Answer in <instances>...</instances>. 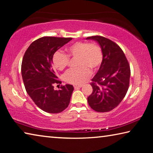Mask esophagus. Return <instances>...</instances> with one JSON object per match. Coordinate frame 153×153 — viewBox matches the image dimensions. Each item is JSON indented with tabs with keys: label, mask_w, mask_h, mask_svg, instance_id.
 <instances>
[{
	"label": "esophagus",
	"mask_w": 153,
	"mask_h": 153,
	"mask_svg": "<svg viewBox=\"0 0 153 153\" xmlns=\"http://www.w3.org/2000/svg\"><path fill=\"white\" fill-rule=\"evenodd\" d=\"M82 87V85H74V89H79V88H81Z\"/></svg>",
	"instance_id": "esophagus-1"
}]
</instances>
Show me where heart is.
Segmentation results:
<instances>
[{"instance_id":"b5f03b06","label":"heart","mask_w":153,"mask_h":153,"mask_svg":"<svg viewBox=\"0 0 153 153\" xmlns=\"http://www.w3.org/2000/svg\"><path fill=\"white\" fill-rule=\"evenodd\" d=\"M68 55L77 58V68L71 69L65 75L66 82L74 85H81L87 81L91 76L90 68L96 70L103 60V53L97 44L77 42L66 48ZM53 66L59 71H63L69 64V58L62 51H56L52 58Z\"/></svg>"}]
</instances>
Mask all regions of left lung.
Instances as JSON below:
<instances>
[{
  "label": "left lung",
  "instance_id": "1",
  "mask_svg": "<svg viewBox=\"0 0 153 153\" xmlns=\"http://www.w3.org/2000/svg\"><path fill=\"white\" fill-rule=\"evenodd\" d=\"M100 45L103 60L92 79L93 92L87 98L89 106L97 112L112 110L121 103L129 87L130 68L121 48L102 36L88 37Z\"/></svg>",
  "mask_w": 153,
  "mask_h": 153
}]
</instances>
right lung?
Returning <instances> with one entry per match:
<instances>
[{"label": "right lung", "instance_id": "obj_1", "mask_svg": "<svg viewBox=\"0 0 153 153\" xmlns=\"http://www.w3.org/2000/svg\"><path fill=\"white\" fill-rule=\"evenodd\" d=\"M72 38L43 37L32 42L24 54L21 74L26 91L36 105L50 114H58L68 106L74 87L66 84L60 90L53 85L57 80L52 58L58 49Z\"/></svg>", "mask_w": 153, "mask_h": 153}]
</instances>
